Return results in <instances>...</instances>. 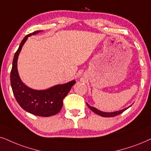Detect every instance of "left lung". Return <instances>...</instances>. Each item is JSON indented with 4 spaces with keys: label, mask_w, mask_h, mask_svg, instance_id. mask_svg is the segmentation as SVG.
I'll use <instances>...</instances> for the list:
<instances>
[{
    "label": "left lung",
    "mask_w": 151,
    "mask_h": 151,
    "mask_svg": "<svg viewBox=\"0 0 151 151\" xmlns=\"http://www.w3.org/2000/svg\"><path fill=\"white\" fill-rule=\"evenodd\" d=\"M86 104H87L88 107L90 109L92 110V111H93L94 112H95L96 114H99V115H100V116H104V117H111V116H116V115H119V114H120L121 113H122V112H123L125 111L126 110H127L128 108L130 107V106H128V107L126 108H124V109H122V110H117V111L107 112L101 111V110H98L97 108H94V107H92V106H90L88 103H86Z\"/></svg>",
    "instance_id": "left-lung-1"
}]
</instances>
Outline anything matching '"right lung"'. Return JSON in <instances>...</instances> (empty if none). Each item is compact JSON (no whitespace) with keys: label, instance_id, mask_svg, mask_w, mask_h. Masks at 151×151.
Masks as SVG:
<instances>
[{"label":"right lung","instance_id":"right-lung-1","mask_svg":"<svg viewBox=\"0 0 151 151\" xmlns=\"http://www.w3.org/2000/svg\"><path fill=\"white\" fill-rule=\"evenodd\" d=\"M36 31L25 36L20 44L14 57L12 68L10 74V81L16 99L20 106L27 112L40 116L55 115L63 107V100L70 92L75 80L63 84H58L45 90H35L26 86L22 81L18 72V58L22 47L28 37L41 32Z\"/></svg>","mask_w":151,"mask_h":151}]
</instances>
